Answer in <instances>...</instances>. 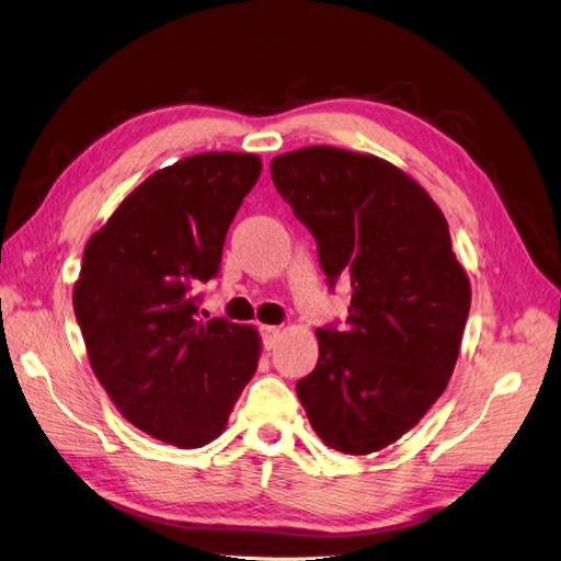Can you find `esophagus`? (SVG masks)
<instances>
[{
  "instance_id": "34e87169",
  "label": "esophagus",
  "mask_w": 561,
  "mask_h": 561,
  "mask_svg": "<svg viewBox=\"0 0 561 561\" xmlns=\"http://www.w3.org/2000/svg\"><path fill=\"white\" fill-rule=\"evenodd\" d=\"M260 335H262V342H264L266 350H274V346L280 340V330L276 325H262L260 328Z\"/></svg>"
}]
</instances>
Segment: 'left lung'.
<instances>
[{
  "label": "left lung",
  "mask_w": 561,
  "mask_h": 561,
  "mask_svg": "<svg viewBox=\"0 0 561 561\" xmlns=\"http://www.w3.org/2000/svg\"><path fill=\"white\" fill-rule=\"evenodd\" d=\"M271 179L316 238L328 285L352 280L346 328L316 330L318 363L297 397L330 448L368 456L444 393L472 301L467 274L442 209L387 160L309 146L271 160Z\"/></svg>",
  "instance_id": "left-lung-1"
}]
</instances>
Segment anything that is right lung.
Segmentation results:
<instances>
[{
  "mask_svg": "<svg viewBox=\"0 0 561 561\" xmlns=\"http://www.w3.org/2000/svg\"><path fill=\"white\" fill-rule=\"evenodd\" d=\"M262 174L201 153L150 174L84 248L72 307L89 363L134 427L179 448L217 438L260 360L252 325L198 321L226 231Z\"/></svg>",
  "mask_w": 561,
  "mask_h": 561,
  "instance_id": "1",
  "label": "right lung"
}]
</instances>
